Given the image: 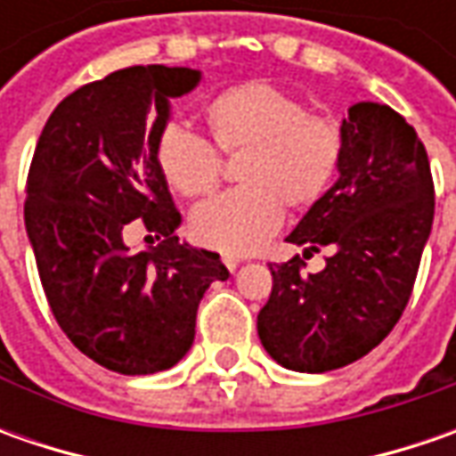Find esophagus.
<instances>
[{
	"instance_id": "34e87169",
	"label": "esophagus",
	"mask_w": 456,
	"mask_h": 456,
	"mask_svg": "<svg viewBox=\"0 0 456 456\" xmlns=\"http://www.w3.org/2000/svg\"><path fill=\"white\" fill-rule=\"evenodd\" d=\"M223 264H225V266H228V269H231V272H236L238 266H240V264H243V258H238V256L225 254V256H223Z\"/></svg>"
}]
</instances>
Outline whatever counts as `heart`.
<instances>
[{"instance_id":"obj_1","label":"heart","mask_w":456,"mask_h":456,"mask_svg":"<svg viewBox=\"0 0 456 456\" xmlns=\"http://www.w3.org/2000/svg\"><path fill=\"white\" fill-rule=\"evenodd\" d=\"M213 144L238 157L243 187L202 202L190 231L202 246L223 254H251L281 225L284 205L305 210L322 198L342 162L340 124L306 114L297 96L264 80L220 91L205 103ZM165 180L183 198H202L220 180V157L202 136L167 126L157 144Z\"/></svg>"}]
</instances>
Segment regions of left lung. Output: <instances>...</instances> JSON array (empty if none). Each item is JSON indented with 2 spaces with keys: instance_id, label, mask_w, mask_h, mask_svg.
Segmentation results:
<instances>
[{
  "instance_id": "8db88e82",
  "label": "left lung",
  "mask_w": 456,
  "mask_h": 456,
  "mask_svg": "<svg viewBox=\"0 0 456 456\" xmlns=\"http://www.w3.org/2000/svg\"><path fill=\"white\" fill-rule=\"evenodd\" d=\"M338 180L287 240L305 256L327 248L320 273L302 258L269 264L273 289L258 312V340L279 365L327 373L368 355L409 305L434 223L427 150L386 103L360 101L340 124Z\"/></svg>"
}]
</instances>
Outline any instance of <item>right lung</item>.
<instances>
[{
    "instance_id": "add662e5",
    "label": "right lung",
    "mask_w": 456,
    "mask_h": 456,
    "mask_svg": "<svg viewBox=\"0 0 456 456\" xmlns=\"http://www.w3.org/2000/svg\"><path fill=\"white\" fill-rule=\"evenodd\" d=\"M200 78L192 68L134 65L88 83L58 103L32 157L25 228L45 297L70 342L114 373L177 365L202 294L228 279L218 254L175 236L183 216L157 162L169 101ZM132 219L163 243L132 252Z\"/></svg>"
}]
</instances>
